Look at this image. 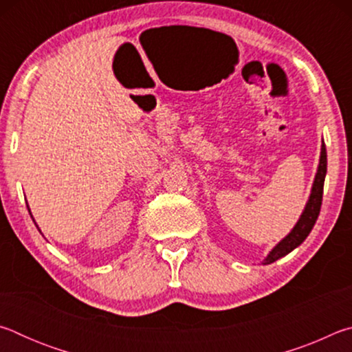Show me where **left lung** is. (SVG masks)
Returning <instances> with one entry per match:
<instances>
[{
    "instance_id": "obj_1",
    "label": "left lung",
    "mask_w": 352,
    "mask_h": 352,
    "mask_svg": "<svg viewBox=\"0 0 352 352\" xmlns=\"http://www.w3.org/2000/svg\"><path fill=\"white\" fill-rule=\"evenodd\" d=\"M326 170H327L326 146H324V142H321L318 169H317V174H315V178H314L311 195H309V200L305 206V211L301 212L300 219H298V222L295 223L294 228H292L290 233L272 248V252L267 254V258L262 261V264L267 265V264H272V262L284 258L285 254H289L292 250L300 247L301 243L306 241V237L312 231L314 225L318 219V214H320L321 200H323V186H324Z\"/></svg>"
}]
</instances>
